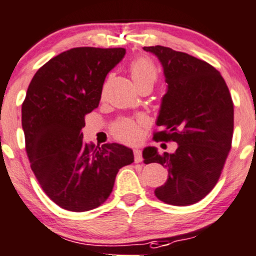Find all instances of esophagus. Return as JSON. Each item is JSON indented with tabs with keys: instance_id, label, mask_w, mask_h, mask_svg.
I'll return each instance as SVG.
<instances>
[{
	"instance_id": "34e87169",
	"label": "esophagus",
	"mask_w": 256,
	"mask_h": 256,
	"mask_svg": "<svg viewBox=\"0 0 256 256\" xmlns=\"http://www.w3.org/2000/svg\"><path fill=\"white\" fill-rule=\"evenodd\" d=\"M134 161H136V164H139V162L142 161V151H140L139 149H134Z\"/></svg>"
}]
</instances>
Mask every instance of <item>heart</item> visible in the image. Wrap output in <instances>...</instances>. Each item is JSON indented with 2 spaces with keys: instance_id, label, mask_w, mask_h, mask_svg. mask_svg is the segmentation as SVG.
<instances>
[{
  "instance_id": "b5f03b06",
  "label": "heart",
  "mask_w": 256,
  "mask_h": 256,
  "mask_svg": "<svg viewBox=\"0 0 256 256\" xmlns=\"http://www.w3.org/2000/svg\"><path fill=\"white\" fill-rule=\"evenodd\" d=\"M129 72L136 88L144 84L154 85L158 79V68L148 57H139L134 60L129 66ZM142 127H144L142 120L124 118L114 123L112 133L120 142H134L142 136Z\"/></svg>"
}]
</instances>
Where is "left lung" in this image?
<instances>
[{
    "label": "left lung",
    "instance_id": "left-lung-1",
    "mask_svg": "<svg viewBox=\"0 0 256 256\" xmlns=\"http://www.w3.org/2000/svg\"><path fill=\"white\" fill-rule=\"evenodd\" d=\"M160 60L167 83L154 133L156 142H176V152L142 151L145 164L158 162L168 171L155 195L170 205L200 202L216 186L230 150L233 101L216 68L208 62L164 46H148Z\"/></svg>",
    "mask_w": 256,
    "mask_h": 256
}]
</instances>
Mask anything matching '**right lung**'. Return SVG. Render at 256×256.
Instances as JSON below:
<instances>
[{
	"instance_id": "add662e5",
	"label": "right lung",
	"mask_w": 256,
	"mask_h": 256,
	"mask_svg": "<svg viewBox=\"0 0 256 256\" xmlns=\"http://www.w3.org/2000/svg\"><path fill=\"white\" fill-rule=\"evenodd\" d=\"M122 48H74L46 62L30 82L22 127L30 167L46 195L68 211L106 202L120 168L134 161L124 145L83 142L85 114L98 106L107 73L124 57Z\"/></svg>"
}]
</instances>
